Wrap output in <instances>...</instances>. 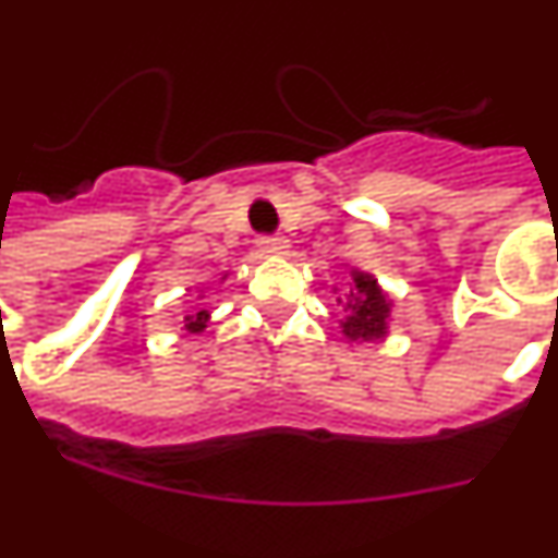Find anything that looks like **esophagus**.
<instances>
[{
	"instance_id": "obj_1",
	"label": "esophagus",
	"mask_w": 558,
	"mask_h": 558,
	"mask_svg": "<svg viewBox=\"0 0 558 558\" xmlns=\"http://www.w3.org/2000/svg\"><path fill=\"white\" fill-rule=\"evenodd\" d=\"M289 239L286 236H262L258 239V250H262L264 255H286L289 253Z\"/></svg>"
}]
</instances>
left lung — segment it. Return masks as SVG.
Returning <instances> with one entry per match:
<instances>
[{
    "label": "left lung",
    "mask_w": 558,
    "mask_h": 558,
    "mask_svg": "<svg viewBox=\"0 0 558 558\" xmlns=\"http://www.w3.org/2000/svg\"><path fill=\"white\" fill-rule=\"evenodd\" d=\"M352 283L355 286L350 289V296H343V300L338 296V303L343 305V336L361 343L385 338L388 336L390 300L368 272L352 269Z\"/></svg>",
    "instance_id": "1"
}]
</instances>
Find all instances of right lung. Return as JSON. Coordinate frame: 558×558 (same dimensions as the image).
<instances>
[{
    "label": "right lung",
    "instance_id": "add662e5",
    "mask_svg": "<svg viewBox=\"0 0 558 558\" xmlns=\"http://www.w3.org/2000/svg\"><path fill=\"white\" fill-rule=\"evenodd\" d=\"M206 322H208V311H206V308L195 311V314H186V316H184V330L201 332L203 327H206Z\"/></svg>",
    "mask_w": 558,
    "mask_h": 558
}]
</instances>
